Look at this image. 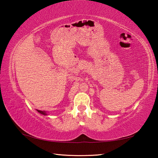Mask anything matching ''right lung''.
Listing matches in <instances>:
<instances>
[{
	"mask_svg": "<svg viewBox=\"0 0 158 158\" xmlns=\"http://www.w3.org/2000/svg\"><path fill=\"white\" fill-rule=\"evenodd\" d=\"M37 111H38L40 114H42V115H44V116H48V114H47V111H40V110H37Z\"/></svg>",
	"mask_w": 158,
	"mask_h": 158,
	"instance_id": "right-lung-1",
	"label": "right lung"
}]
</instances>
